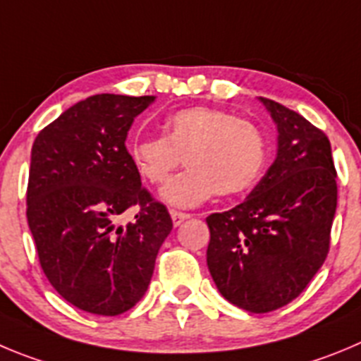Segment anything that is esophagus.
I'll list each match as a JSON object with an SVG mask.
<instances>
[{
    "mask_svg": "<svg viewBox=\"0 0 361 361\" xmlns=\"http://www.w3.org/2000/svg\"><path fill=\"white\" fill-rule=\"evenodd\" d=\"M171 217H173V224L174 226H180L181 222L187 221L190 215L185 214V212H178V210H171Z\"/></svg>",
    "mask_w": 361,
    "mask_h": 361,
    "instance_id": "esophagus-1",
    "label": "esophagus"
}]
</instances>
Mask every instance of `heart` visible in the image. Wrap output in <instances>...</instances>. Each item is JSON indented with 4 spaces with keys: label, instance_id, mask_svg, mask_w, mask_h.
Instances as JSON below:
<instances>
[{
    "label": "heart",
    "instance_id": "obj_1",
    "mask_svg": "<svg viewBox=\"0 0 361 361\" xmlns=\"http://www.w3.org/2000/svg\"><path fill=\"white\" fill-rule=\"evenodd\" d=\"M165 137L135 140L130 157L149 183H164L183 164L188 169L160 192L171 207L192 208L219 196H238L262 176L267 140L255 123L226 110L190 106L174 112L164 124Z\"/></svg>",
    "mask_w": 361,
    "mask_h": 361
}]
</instances>
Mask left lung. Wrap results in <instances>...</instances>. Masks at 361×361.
<instances>
[{
    "label": "left lung",
    "mask_w": 361,
    "mask_h": 361,
    "mask_svg": "<svg viewBox=\"0 0 361 361\" xmlns=\"http://www.w3.org/2000/svg\"><path fill=\"white\" fill-rule=\"evenodd\" d=\"M278 153L244 203L207 217V264L222 298L251 313L294 301L324 264L336 210V171L324 131L260 97Z\"/></svg>",
    "instance_id": "1"
}]
</instances>
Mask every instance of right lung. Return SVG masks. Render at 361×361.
<instances>
[{
  "mask_svg": "<svg viewBox=\"0 0 361 361\" xmlns=\"http://www.w3.org/2000/svg\"><path fill=\"white\" fill-rule=\"evenodd\" d=\"M153 101L96 94L56 117L32 146L26 217L40 267L67 302L94 315L114 317L142 299L173 230L124 144ZM131 206L140 212L119 227Z\"/></svg>",
  "mask_w": 361,
  "mask_h": 361,
  "instance_id": "1",
  "label": "right lung"
}]
</instances>
